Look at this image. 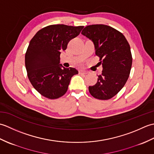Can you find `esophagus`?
Listing matches in <instances>:
<instances>
[{"instance_id": "obj_1", "label": "esophagus", "mask_w": 154, "mask_h": 154, "mask_svg": "<svg viewBox=\"0 0 154 154\" xmlns=\"http://www.w3.org/2000/svg\"><path fill=\"white\" fill-rule=\"evenodd\" d=\"M79 73L80 74H88L89 73V71H87L86 70H80Z\"/></svg>"}]
</instances>
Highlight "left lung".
<instances>
[{
	"mask_svg": "<svg viewBox=\"0 0 154 154\" xmlns=\"http://www.w3.org/2000/svg\"><path fill=\"white\" fill-rule=\"evenodd\" d=\"M92 40L95 54L102 64V74L89 87L91 95L99 100H108L122 89L128 79L132 63L130 45L124 35L116 29L104 24L87 26L82 32Z\"/></svg>",
	"mask_w": 154,
	"mask_h": 154,
	"instance_id": "left-lung-1",
	"label": "left lung"
}]
</instances>
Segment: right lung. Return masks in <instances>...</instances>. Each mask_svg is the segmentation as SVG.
Listing matches in <instances>:
<instances>
[{"instance_id":"right-lung-1","label":"right lung","mask_w":154,"mask_h":154,"mask_svg":"<svg viewBox=\"0 0 154 154\" xmlns=\"http://www.w3.org/2000/svg\"><path fill=\"white\" fill-rule=\"evenodd\" d=\"M84 28L64 24L50 25L32 38L25 55L27 75L32 86L42 96L58 99L67 92L75 68H61L60 54Z\"/></svg>"}]
</instances>
